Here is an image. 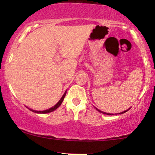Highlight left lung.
<instances>
[{"label": "left lung", "instance_id": "left-lung-1", "mask_svg": "<svg viewBox=\"0 0 155 155\" xmlns=\"http://www.w3.org/2000/svg\"><path fill=\"white\" fill-rule=\"evenodd\" d=\"M130 109V108H129ZM129 109H127V110H126V111H122V112H121V113H120V114H124V113H125V112H127V111H128ZM96 110H97V111H98L99 112H101V113H103V114H108V115H111L112 114H109V113H106V112H103V111H100V110L99 109H97V108H96Z\"/></svg>", "mask_w": 155, "mask_h": 155}]
</instances>
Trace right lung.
<instances>
[{
    "instance_id": "right-lung-1",
    "label": "right lung",
    "mask_w": 155,
    "mask_h": 155,
    "mask_svg": "<svg viewBox=\"0 0 155 155\" xmlns=\"http://www.w3.org/2000/svg\"><path fill=\"white\" fill-rule=\"evenodd\" d=\"M65 95H66V92H65V93H64V95H63V97H61V99H60V100L59 101H58V104H57L56 105H55V106H53V107H51V108H49V109L44 110V111H35V110L31 109V108H29V109L31 110V111L35 112V113H37V114H47V113H49V112H51V111H54V110H56L57 108H58V107H59V106H60V105H61L62 102H63V99H64V97H65Z\"/></svg>"
}]
</instances>
